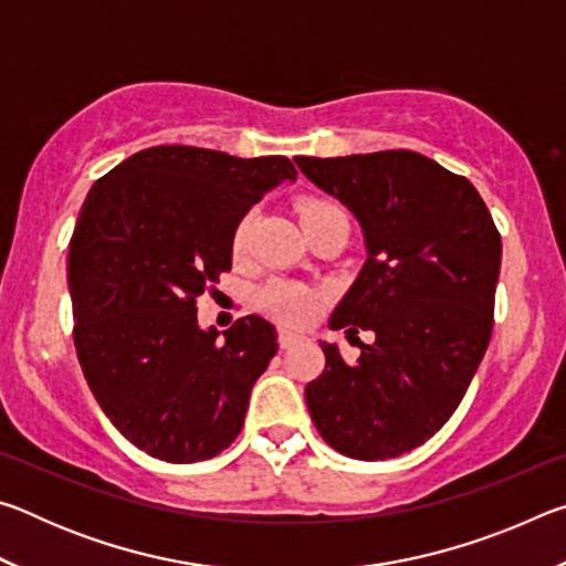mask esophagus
I'll return each mask as SVG.
<instances>
[{
    "label": "esophagus",
    "instance_id": "1",
    "mask_svg": "<svg viewBox=\"0 0 566 566\" xmlns=\"http://www.w3.org/2000/svg\"><path fill=\"white\" fill-rule=\"evenodd\" d=\"M300 339H302V334H296V332H292V329H280V347H282V349L292 347V344H296Z\"/></svg>",
    "mask_w": 566,
    "mask_h": 566
}]
</instances>
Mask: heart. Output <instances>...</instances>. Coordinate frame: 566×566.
Returning <instances> with one entry per match:
<instances>
[{
    "instance_id": "heart-1",
    "label": "heart",
    "mask_w": 566,
    "mask_h": 566,
    "mask_svg": "<svg viewBox=\"0 0 566 566\" xmlns=\"http://www.w3.org/2000/svg\"><path fill=\"white\" fill-rule=\"evenodd\" d=\"M300 217H302V224L306 229V227H312L317 222H324V219L347 217V214H344V209L339 205L329 202V199L310 197V199H302V202H300ZM249 229H252V217L247 214V217L239 219V224L234 229V239H232L234 254H242L247 249ZM260 300L272 314H276L280 319L292 322V324L306 322L314 312H317V306H319V294L314 292L312 286L294 284V282H274L270 286H264Z\"/></svg>"
}]
</instances>
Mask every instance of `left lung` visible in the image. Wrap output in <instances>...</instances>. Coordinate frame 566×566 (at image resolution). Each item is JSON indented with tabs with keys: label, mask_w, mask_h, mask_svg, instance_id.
Segmentation results:
<instances>
[{
	"label": "left lung",
	"mask_w": 566,
	"mask_h": 566,
	"mask_svg": "<svg viewBox=\"0 0 566 566\" xmlns=\"http://www.w3.org/2000/svg\"><path fill=\"white\" fill-rule=\"evenodd\" d=\"M294 161L367 244L329 327L375 334L354 364L322 342L327 364L304 389L312 421L344 457L407 454L454 415L490 347L502 237L472 181L417 151Z\"/></svg>",
	"instance_id": "left-lung-1"
}]
</instances>
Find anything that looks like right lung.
I'll return each instance as SVG.
<instances>
[{
    "label": "right lung",
    "mask_w": 566,
    "mask_h": 566,
    "mask_svg": "<svg viewBox=\"0 0 566 566\" xmlns=\"http://www.w3.org/2000/svg\"><path fill=\"white\" fill-rule=\"evenodd\" d=\"M284 179H296L286 157L169 145L124 159L84 199L66 256L76 357L149 457L202 462L242 432L276 329L256 314L199 329L197 296L232 270L239 219Z\"/></svg>",
    "instance_id": "right-lung-1"
}]
</instances>
